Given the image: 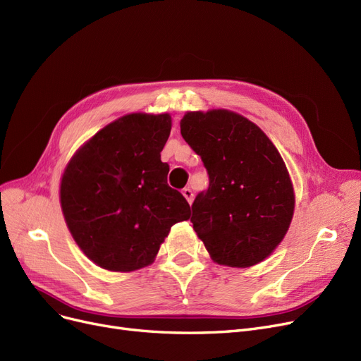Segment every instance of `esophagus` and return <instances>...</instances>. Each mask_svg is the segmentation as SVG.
I'll return each instance as SVG.
<instances>
[{"mask_svg": "<svg viewBox=\"0 0 361 361\" xmlns=\"http://www.w3.org/2000/svg\"><path fill=\"white\" fill-rule=\"evenodd\" d=\"M183 196L188 199V202L189 204H192L193 202V192H192V189L190 188H185V189H183Z\"/></svg>", "mask_w": 361, "mask_h": 361, "instance_id": "1", "label": "esophagus"}]
</instances>
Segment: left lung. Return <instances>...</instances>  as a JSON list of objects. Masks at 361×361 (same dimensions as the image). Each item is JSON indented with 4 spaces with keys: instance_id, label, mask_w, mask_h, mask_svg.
Here are the masks:
<instances>
[{
    "instance_id": "left-lung-1",
    "label": "left lung",
    "mask_w": 361,
    "mask_h": 361,
    "mask_svg": "<svg viewBox=\"0 0 361 361\" xmlns=\"http://www.w3.org/2000/svg\"><path fill=\"white\" fill-rule=\"evenodd\" d=\"M181 135L201 156L209 185L192 204L193 229L212 260L248 268L286 236L295 192L281 154L264 132L228 110L189 111Z\"/></svg>"
}]
</instances>
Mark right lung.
Wrapping results in <instances>:
<instances>
[{"mask_svg": "<svg viewBox=\"0 0 361 361\" xmlns=\"http://www.w3.org/2000/svg\"><path fill=\"white\" fill-rule=\"evenodd\" d=\"M169 114L133 113L95 133L66 165L61 207L85 255L104 269L130 272L150 264L190 205L168 185L160 152Z\"/></svg>", "mask_w": 361, "mask_h": 361, "instance_id": "right-lung-1", "label": "right lung"}]
</instances>
